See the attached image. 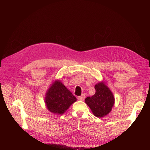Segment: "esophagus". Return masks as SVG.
Listing matches in <instances>:
<instances>
[{
    "instance_id": "obj_1",
    "label": "esophagus",
    "mask_w": 150,
    "mask_h": 150,
    "mask_svg": "<svg viewBox=\"0 0 150 150\" xmlns=\"http://www.w3.org/2000/svg\"><path fill=\"white\" fill-rule=\"evenodd\" d=\"M84 98H85V95L84 94H82L81 96L78 97V99L79 101H83Z\"/></svg>"
}]
</instances>
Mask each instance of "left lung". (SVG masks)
<instances>
[{
  "label": "left lung",
  "mask_w": 150,
  "mask_h": 150,
  "mask_svg": "<svg viewBox=\"0 0 150 150\" xmlns=\"http://www.w3.org/2000/svg\"><path fill=\"white\" fill-rule=\"evenodd\" d=\"M95 93L91 97L85 99V103L91 110L93 115L102 117L109 114L115 104L114 95L104 82H100L94 86Z\"/></svg>",
  "instance_id": "8db88e82"
}]
</instances>
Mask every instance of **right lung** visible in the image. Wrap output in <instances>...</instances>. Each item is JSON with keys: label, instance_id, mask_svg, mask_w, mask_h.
Listing matches in <instances>:
<instances>
[{"label": "right lung", "instance_id": "right-lung-1", "mask_svg": "<svg viewBox=\"0 0 150 150\" xmlns=\"http://www.w3.org/2000/svg\"><path fill=\"white\" fill-rule=\"evenodd\" d=\"M76 98L60 81L56 80L50 86L45 97V103L48 110L54 114L62 115Z\"/></svg>", "mask_w": 150, "mask_h": 150}]
</instances>
